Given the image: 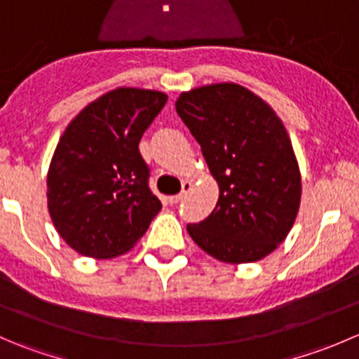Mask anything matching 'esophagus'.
I'll return each mask as SVG.
<instances>
[{"label": "esophagus", "mask_w": 359, "mask_h": 359, "mask_svg": "<svg viewBox=\"0 0 359 359\" xmlns=\"http://www.w3.org/2000/svg\"><path fill=\"white\" fill-rule=\"evenodd\" d=\"M191 189H193V184H191V182H184L182 184V193L175 194V196H170L168 198V203H172V205H177V203L184 200V196H187V193H191Z\"/></svg>", "instance_id": "34e87169"}]
</instances>
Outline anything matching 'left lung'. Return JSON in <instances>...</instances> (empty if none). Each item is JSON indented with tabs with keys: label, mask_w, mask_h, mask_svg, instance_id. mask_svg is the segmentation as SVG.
Here are the masks:
<instances>
[{
	"label": "left lung",
	"mask_w": 359,
	"mask_h": 359,
	"mask_svg": "<svg viewBox=\"0 0 359 359\" xmlns=\"http://www.w3.org/2000/svg\"><path fill=\"white\" fill-rule=\"evenodd\" d=\"M175 109L219 186L215 208L200 224H187L189 236L220 262L267 257L292 231L302 198L299 161L283 121L238 83L182 92Z\"/></svg>",
	"instance_id": "8db88e82"
}]
</instances>
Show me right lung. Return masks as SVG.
Listing matches in <instances>:
<instances>
[{"label": "right lung", "instance_id": "add662e5", "mask_svg": "<svg viewBox=\"0 0 359 359\" xmlns=\"http://www.w3.org/2000/svg\"><path fill=\"white\" fill-rule=\"evenodd\" d=\"M166 100L158 90L119 86L83 107L60 135L46 200L57 233L74 252L123 255L161 210L139 142Z\"/></svg>", "mask_w": 359, "mask_h": 359}]
</instances>
